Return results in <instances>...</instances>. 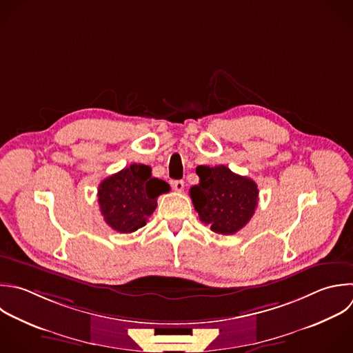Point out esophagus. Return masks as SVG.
Segmentation results:
<instances>
[{"instance_id":"obj_1","label":"esophagus","mask_w":353,"mask_h":353,"mask_svg":"<svg viewBox=\"0 0 353 353\" xmlns=\"http://www.w3.org/2000/svg\"><path fill=\"white\" fill-rule=\"evenodd\" d=\"M172 186H174V189H175L176 192H182L183 188H185V182H183V181H174V182H172Z\"/></svg>"}]
</instances>
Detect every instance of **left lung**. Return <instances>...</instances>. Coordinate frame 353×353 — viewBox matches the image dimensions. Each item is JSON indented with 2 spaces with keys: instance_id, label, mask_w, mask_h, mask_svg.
Here are the masks:
<instances>
[{
  "instance_id": "left-lung-1",
  "label": "left lung",
  "mask_w": 353,
  "mask_h": 353,
  "mask_svg": "<svg viewBox=\"0 0 353 353\" xmlns=\"http://www.w3.org/2000/svg\"><path fill=\"white\" fill-rule=\"evenodd\" d=\"M200 183L190 188V197L200 221L219 234H233L244 228L258 205V186L225 165L196 168Z\"/></svg>"
}]
</instances>
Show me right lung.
Returning a JSON list of instances; mask_svg holds the SVG:
<instances>
[{
  "instance_id": "1",
  "label": "right lung",
  "mask_w": 353,
  "mask_h": 353,
  "mask_svg": "<svg viewBox=\"0 0 353 353\" xmlns=\"http://www.w3.org/2000/svg\"><path fill=\"white\" fill-rule=\"evenodd\" d=\"M170 192L165 181L152 176L145 164H131L103 179L98 201L105 222L120 233H132L146 225L157 207V197Z\"/></svg>"
}]
</instances>
